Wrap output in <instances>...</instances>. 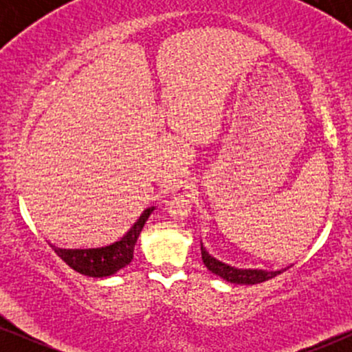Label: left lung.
Segmentation results:
<instances>
[{"label":"left lung","instance_id":"left-lung-1","mask_svg":"<svg viewBox=\"0 0 352 352\" xmlns=\"http://www.w3.org/2000/svg\"><path fill=\"white\" fill-rule=\"evenodd\" d=\"M201 260L212 273H215L217 276L223 278L225 281L235 283V285H256V283H263L272 280L286 270H278V272H266V270H243V268H235V266H230L223 261L217 260L210 254L205 246L201 245Z\"/></svg>","mask_w":352,"mask_h":352}]
</instances>
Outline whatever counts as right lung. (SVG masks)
I'll list each match as a JSON object with an SVG mask.
<instances>
[{
  "instance_id": "right-lung-1",
  "label": "right lung",
  "mask_w": 352,
  "mask_h": 352,
  "mask_svg": "<svg viewBox=\"0 0 352 352\" xmlns=\"http://www.w3.org/2000/svg\"><path fill=\"white\" fill-rule=\"evenodd\" d=\"M153 207L144 210L139 220L132 225L125 235L116 243L100 246V248H86V250H69V248H58L52 246L56 254L69 265L74 272L92 278H106L111 276L127 266L134 258V246L137 243L140 232H142L145 221L148 220Z\"/></svg>"
}]
</instances>
